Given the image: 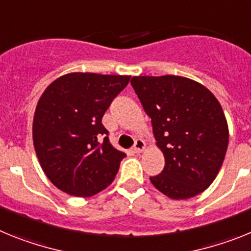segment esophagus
Masks as SVG:
<instances>
[{
    "label": "esophagus",
    "instance_id": "obj_1",
    "mask_svg": "<svg viewBox=\"0 0 251 251\" xmlns=\"http://www.w3.org/2000/svg\"><path fill=\"white\" fill-rule=\"evenodd\" d=\"M144 149H145V143H144V141L141 140V139H138V140H135L134 148H132L134 152H141Z\"/></svg>",
    "mask_w": 251,
    "mask_h": 251
}]
</instances>
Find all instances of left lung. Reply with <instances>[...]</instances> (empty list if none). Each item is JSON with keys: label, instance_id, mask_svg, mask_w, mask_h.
<instances>
[{"label": "left lung", "instance_id": "8db88e82", "mask_svg": "<svg viewBox=\"0 0 251 251\" xmlns=\"http://www.w3.org/2000/svg\"><path fill=\"white\" fill-rule=\"evenodd\" d=\"M131 86L165 158L162 173L150 177L154 187L173 200L200 195L216 178L227 150L220 102L204 86L179 75L132 77Z\"/></svg>", "mask_w": 251, "mask_h": 251}]
</instances>
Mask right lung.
<instances>
[{"instance_id":"obj_1","label":"right lung","mask_w":251,"mask_h":251,"mask_svg":"<svg viewBox=\"0 0 251 251\" xmlns=\"http://www.w3.org/2000/svg\"><path fill=\"white\" fill-rule=\"evenodd\" d=\"M128 75L71 73L41 95L32 139L50 182L77 197H91L116 177L126 156L111 145L102 117L126 86Z\"/></svg>"}]
</instances>
